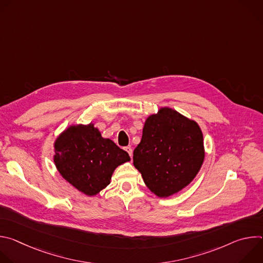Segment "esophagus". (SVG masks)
<instances>
[{
  "label": "esophagus",
  "instance_id": "obj_1",
  "mask_svg": "<svg viewBox=\"0 0 263 263\" xmlns=\"http://www.w3.org/2000/svg\"><path fill=\"white\" fill-rule=\"evenodd\" d=\"M124 149H125V151L129 154V156H130V157H132V148H131L130 146H125V147H124Z\"/></svg>",
  "mask_w": 263,
  "mask_h": 263
}]
</instances>
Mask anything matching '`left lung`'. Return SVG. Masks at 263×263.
Returning a JSON list of instances; mask_svg holds the SVG:
<instances>
[{"label":"left lung","mask_w":263,"mask_h":263,"mask_svg":"<svg viewBox=\"0 0 263 263\" xmlns=\"http://www.w3.org/2000/svg\"><path fill=\"white\" fill-rule=\"evenodd\" d=\"M205 157L203 133L197 122L162 107L149 116L133 152V164L147 189L167 198L189 185Z\"/></svg>","instance_id":"obj_1"}]
</instances>
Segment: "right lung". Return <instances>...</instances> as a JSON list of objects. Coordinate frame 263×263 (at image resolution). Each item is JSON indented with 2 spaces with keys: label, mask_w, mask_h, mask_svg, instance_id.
Segmentation results:
<instances>
[{
  "label": "right lung",
  "mask_w": 263,
  "mask_h": 263,
  "mask_svg": "<svg viewBox=\"0 0 263 263\" xmlns=\"http://www.w3.org/2000/svg\"><path fill=\"white\" fill-rule=\"evenodd\" d=\"M54 162L60 175L86 196H96L107 185L115 170L130 161L129 154L92 123L71 125L54 142Z\"/></svg>",
  "instance_id": "right-lung-1"
}]
</instances>
